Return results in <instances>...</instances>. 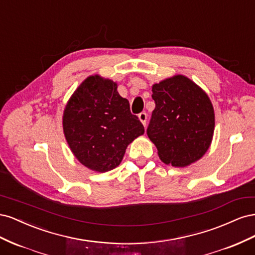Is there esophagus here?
<instances>
[{
  "label": "esophagus",
  "mask_w": 255,
  "mask_h": 255,
  "mask_svg": "<svg viewBox=\"0 0 255 255\" xmlns=\"http://www.w3.org/2000/svg\"><path fill=\"white\" fill-rule=\"evenodd\" d=\"M138 118H139V120L141 121L142 125L145 127V123H146V118H148V116H146V114L144 112L140 113L139 115H138Z\"/></svg>",
  "instance_id": "34e87169"
}]
</instances>
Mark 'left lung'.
Here are the masks:
<instances>
[{
    "mask_svg": "<svg viewBox=\"0 0 255 255\" xmlns=\"http://www.w3.org/2000/svg\"><path fill=\"white\" fill-rule=\"evenodd\" d=\"M155 109L146 128L165 164L186 167L201 158L210 148L215 114L210 98L184 75L154 84Z\"/></svg>",
    "mask_w": 255,
    "mask_h": 255,
    "instance_id": "1",
    "label": "left lung"
}]
</instances>
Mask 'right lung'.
I'll use <instances>...</instances> for the list:
<instances>
[{"label": "right lung", "mask_w": 255, "mask_h": 255, "mask_svg": "<svg viewBox=\"0 0 255 255\" xmlns=\"http://www.w3.org/2000/svg\"><path fill=\"white\" fill-rule=\"evenodd\" d=\"M66 140L81 164L97 172L119 166L128 145L144 133L117 84L100 75L85 80L64 111Z\"/></svg>", "instance_id": "obj_1"}]
</instances>
